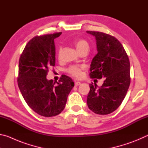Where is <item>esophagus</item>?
Instances as JSON below:
<instances>
[{"label":"esophagus","mask_w":148,"mask_h":148,"mask_svg":"<svg viewBox=\"0 0 148 148\" xmlns=\"http://www.w3.org/2000/svg\"><path fill=\"white\" fill-rule=\"evenodd\" d=\"M80 84H81V83H80L79 82H78V81H76V82H74V86H76H76H78L79 85H80Z\"/></svg>","instance_id":"1"}]
</instances>
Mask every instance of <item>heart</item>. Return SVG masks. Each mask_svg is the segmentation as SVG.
<instances>
[{
  "label": "heart",
  "instance_id": "heart-1",
  "mask_svg": "<svg viewBox=\"0 0 148 148\" xmlns=\"http://www.w3.org/2000/svg\"><path fill=\"white\" fill-rule=\"evenodd\" d=\"M74 43L75 46H76V49L77 51L80 52L82 50L85 49H89V44L86 40L79 38V39H76L74 40ZM62 51V47L60 46L59 47L58 49H57V54H58V56L59 57L61 56ZM82 66H78V65H71L70 66L68 69H67V72L68 73L70 74L72 76L76 77H79L82 76Z\"/></svg>",
  "mask_w": 148,
  "mask_h": 148
}]
</instances>
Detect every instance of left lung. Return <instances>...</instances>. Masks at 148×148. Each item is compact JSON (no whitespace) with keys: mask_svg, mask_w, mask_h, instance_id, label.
Segmentation results:
<instances>
[{"mask_svg":"<svg viewBox=\"0 0 148 148\" xmlns=\"http://www.w3.org/2000/svg\"><path fill=\"white\" fill-rule=\"evenodd\" d=\"M95 36L98 53L92 60L91 78L105 77L103 84H89L87 103L94 113L107 115L117 109L131 83L130 62L123 46L114 36L102 32L87 31Z\"/></svg>","mask_w":148,"mask_h":148,"instance_id":"1","label":"left lung"}]
</instances>
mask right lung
<instances>
[{"label": "right lung", "instance_id": "add662e5", "mask_svg": "<svg viewBox=\"0 0 148 148\" xmlns=\"http://www.w3.org/2000/svg\"><path fill=\"white\" fill-rule=\"evenodd\" d=\"M62 32L36 36L25 47L19 61L17 84L28 106L44 117L56 116L64 110L67 97L74 83L71 77L62 75L56 85L46 76L56 64L54 39Z\"/></svg>", "mask_w": 148, "mask_h": 148}]
</instances>
